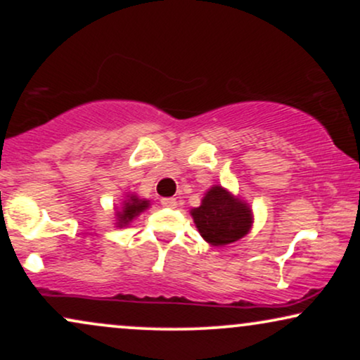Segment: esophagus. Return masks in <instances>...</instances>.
<instances>
[{"label": "esophagus", "instance_id": "1", "mask_svg": "<svg viewBox=\"0 0 360 360\" xmlns=\"http://www.w3.org/2000/svg\"><path fill=\"white\" fill-rule=\"evenodd\" d=\"M160 205L166 206V208H176L177 201L176 198H162V200H160Z\"/></svg>", "mask_w": 360, "mask_h": 360}]
</instances>
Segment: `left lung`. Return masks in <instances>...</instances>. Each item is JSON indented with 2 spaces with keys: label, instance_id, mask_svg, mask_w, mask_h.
I'll list each match as a JSON object with an SVG mask.
<instances>
[{
  "label": "left lung",
  "instance_id": "left-lung-1",
  "mask_svg": "<svg viewBox=\"0 0 360 360\" xmlns=\"http://www.w3.org/2000/svg\"><path fill=\"white\" fill-rule=\"evenodd\" d=\"M189 213L203 240L213 247L240 240L254 225L250 205L220 184H213Z\"/></svg>",
  "mask_w": 360,
  "mask_h": 360
}]
</instances>
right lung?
<instances>
[{"label": "right lung", "mask_w": 360, "mask_h": 360, "mask_svg": "<svg viewBox=\"0 0 360 360\" xmlns=\"http://www.w3.org/2000/svg\"><path fill=\"white\" fill-rule=\"evenodd\" d=\"M150 206V200L139 196L137 193L123 194L122 203L115 205V225L118 229H125L130 225L140 213H143Z\"/></svg>", "instance_id": "right-lung-1"}]
</instances>
